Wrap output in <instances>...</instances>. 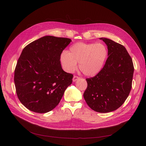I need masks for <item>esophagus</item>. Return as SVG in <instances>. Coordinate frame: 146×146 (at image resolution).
<instances>
[{
    "label": "esophagus",
    "instance_id": "1",
    "mask_svg": "<svg viewBox=\"0 0 146 146\" xmlns=\"http://www.w3.org/2000/svg\"><path fill=\"white\" fill-rule=\"evenodd\" d=\"M79 79H80V78L78 77V76H73V82H76V80Z\"/></svg>",
    "mask_w": 146,
    "mask_h": 146
}]
</instances>
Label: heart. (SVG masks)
I'll return each instance as SVG.
<instances>
[{
    "label": "heart",
    "instance_id": "1",
    "mask_svg": "<svg viewBox=\"0 0 146 146\" xmlns=\"http://www.w3.org/2000/svg\"><path fill=\"white\" fill-rule=\"evenodd\" d=\"M108 49L102 43L77 42L69 48L68 52L63 51L60 61L64 70L73 73L79 67L87 76H94L101 71L108 57Z\"/></svg>",
    "mask_w": 146,
    "mask_h": 146
}]
</instances>
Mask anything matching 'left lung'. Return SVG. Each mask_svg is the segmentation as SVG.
<instances>
[{
	"mask_svg": "<svg viewBox=\"0 0 146 146\" xmlns=\"http://www.w3.org/2000/svg\"><path fill=\"white\" fill-rule=\"evenodd\" d=\"M108 47V57L101 71L86 79L83 94L86 102L95 111H113L124 104L132 87L134 66L123 45L106 38H99Z\"/></svg>",
	"mask_w": 146,
	"mask_h": 146,
	"instance_id": "left-lung-1",
	"label": "left lung"
}]
</instances>
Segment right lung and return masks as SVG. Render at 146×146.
I'll return each instance as SVG.
<instances>
[{
  "mask_svg": "<svg viewBox=\"0 0 146 146\" xmlns=\"http://www.w3.org/2000/svg\"><path fill=\"white\" fill-rule=\"evenodd\" d=\"M72 40L45 36L23 49L15 67L14 82L22 104L34 112L46 113L56 107L72 83V74L60 63L61 52Z\"/></svg>",
  "mask_w": 146,
  "mask_h": 146,
  "instance_id": "add662e5",
  "label": "right lung"
}]
</instances>
